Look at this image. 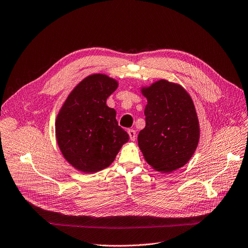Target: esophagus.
<instances>
[{"instance_id": "34e87169", "label": "esophagus", "mask_w": 248, "mask_h": 248, "mask_svg": "<svg viewBox=\"0 0 248 248\" xmlns=\"http://www.w3.org/2000/svg\"><path fill=\"white\" fill-rule=\"evenodd\" d=\"M127 134H128V136H130V139H131V141H135L136 140V137H137V135H136V131L135 130H128L127 131Z\"/></svg>"}]
</instances>
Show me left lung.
Wrapping results in <instances>:
<instances>
[{
  "mask_svg": "<svg viewBox=\"0 0 248 248\" xmlns=\"http://www.w3.org/2000/svg\"><path fill=\"white\" fill-rule=\"evenodd\" d=\"M140 90L147 105L139 148L154 170L170 173L185 166L198 148L201 130L195 104L181 85L165 79Z\"/></svg>",
  "mask_w": 248,
  "mask_h": 248,
  "instance_id": "obj_1",
  "label": "left lung"
}]
</instances>
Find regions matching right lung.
<instances>
[{
    "label": "right lung",
    "instance_id": "right-lung-1",
    "mask_svg": "<svg viewBox=\"0 0 248 248\" xmlns=\"http://www.w3.org/2000/svg\"><path fill=\"white\" fill-rule=\"evenodd\" d=\"M118 81L97 73L78 83L62 103L56 118V139L64 160L76 170L94 173L108 167L128 142L117 124L116 111L106 99Z\"/></svg>",
    "mask_w": 248,
    "mask_h": 248
}]
</instances>
